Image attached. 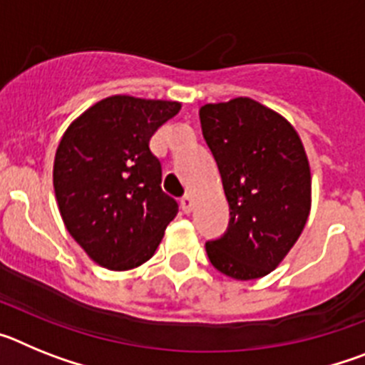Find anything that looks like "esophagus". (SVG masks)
<instances>
[{"label": "esophagus", "instance_id": "esophagus-1", "mask_svg": "<svg viewBox=\"0 0 365 365\" xmlns=\"http://www.w3.org/2000/svg\"><path fill=\"white\" fill-rule=\"evenodd\" d=\"M193 208V199L190 195H185V197L180 199V210L185 212V214H190Z\"/></svg>", "mask_w": 365, "mask_h": 365}]
</instances>
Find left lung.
<instances>
[{
  "label": "left lung",
  "instance_id": "1",
  "mask_svg": "<svg viewBox=\"0 0 365 365\" xmlns=\"http://www.w3.org/2000/svg\"><path fill=\"white\" fill-rule=\"evenodd\" d=\"M199 118L230 206L227 232L206 243L208 259L234 279L263 278L294 247L311 212L302 138L279 113L247 96L202 106Z\"/></svg>",
  "mask_w": 365,
  "mask_h": 365
}]
</instances>
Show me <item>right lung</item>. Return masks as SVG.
<instances>
[{
	"label": "right lung",
	"instance_id": "right-lung-1",
	"mask_svg": "<svg viewBox=\"0 0 365 365\" xmlns=\"http://www.w3.org/2000/svg\"><path fill=\"white\" fill-rule=\"evenodd\" d=\"M179 102L115 95L83 111L63 133L53 185L63 225L100 267L130 270L155 254L179 205L160 188L150 138Z\"/></svg>",
	"mask_w": 365,
	"mask_h": 365
}]
</instances>
